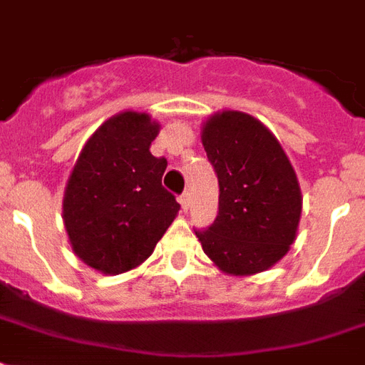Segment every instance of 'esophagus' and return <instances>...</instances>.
I'll return each instance as SVG.
<instances>
[{
	"mask_svg": "<svg viewBox=\"0 0 365 365\" xmlns=\"http://www.w3.org/2000/svg\"><path fill=\"white\" fill-rule=\"evenodd\" d=\"M180 205H182V210L183 212H187V208H189V195L187 193H183V195H180Z\"/></svg>",
	"mask_w": 365,
	"mask_h": 365,
	"instance_id": "obj_1",
	"label": "esophagus"
}]
</instances>
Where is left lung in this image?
I'll return each mask as SVG.
<instances>
[{"instance_id":"8db88e82","label":"left lung","mask_w":365,"mask_h":365,"mask_svg":"<svg viewBox=\"0 0 365 365\" xmlns=\"http://www.w3.org/2000/svg\"><path fill=\"white\" fill-rule=\"evenodd\" d=\"M202 145L220 183L217 216L195 231L223 272L267 271L288 254L301 217V189L282 145L263 123L242 111L214 113Z\"/></svg>"}]
</instances>
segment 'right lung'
<instances>
[{"label":"right lung","mask_w":365,"mask_h":365,"mask_svg":"<svg viewBox=\"0 0 365 365\" xmlns=\"http://www.w3.org/2000/svg\"><path fill=\"white\" fill-rule=\"evenodd\" d=\"M157 134L148 113H117L88 138L70 174L62 217L71 250L104 274L148 259L180 210L160 183L168 163L149 151Z\"/></svg>","instance_id":"right-lung-1"}]
</instances>
